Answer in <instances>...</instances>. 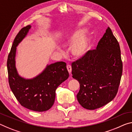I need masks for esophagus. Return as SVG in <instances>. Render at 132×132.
<instances>
[{
    "label": "esophagus",
    "instance_id": "1",
    "mask_svg": "<svg viewBox=\"0 0 132 132\" xmlns=\"http://www.w3.org/2000/svg\"><path fill=\"white\" fill-rule=\"evenodd\" d=\"M67 68L68 71L69 73H70V74H71V71H72L71 66L70 65H67Z\"/></svg>",
    "mask_w": 132,
    "mask_h": 132
}]
</instances>
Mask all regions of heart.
<instances>
[{
    "label": "heart",
    "instance_id": "heart-1",
    "mask_svg": "<svg viewBox=\"0 0 132 132\" xmlns=\"http://www.w3.org/2000/svg\"><path fill=\"white\" fill-rule=\"evenodd\" d=\"M85 30L80 29L76 30L67 36L64 44L71 45L70 52L75 58L80 59L86 55L90 45V38L88 35L81 38Z\"/></svg>",
    "mask_w": 132,
    "mask_h": 132
}]
</instances>
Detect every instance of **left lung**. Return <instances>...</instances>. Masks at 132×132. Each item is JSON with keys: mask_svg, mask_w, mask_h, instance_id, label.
<instances>
[{"mask_svg": "<svg viewBox=\"0 0 132 132\" xmlns=\"http://www.w3.org/2000/svg\"><path fill=\"white\" fill-rule=\"evenodd\" d=\"M120 53L119 42L108 28L97 49L72 64V77L80 86L77 98L82 107L95 110L114 99L122 74Z\"/></svg>", "mask_w": 132, "mask_h": 132, "instance_id": "1", "label": "left lung"}]
</instances>
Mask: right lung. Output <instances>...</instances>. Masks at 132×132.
Wrapping results in <instances>:
<instances>
[{"instance_id":"right-lung-1","label":"right lung","mask_w":132,"mask_h":132,"mask_svg":"<svg viewBox=\"0 0 132 132\" xmlns=\"http://www.w3.org/2000/svg\"><path fill=\"white\" fill-rule=\"evenodd\" d=\"M31 25L24 27L14 39L8 55L7 68L10 88L22 106L35 111H45L53 106L57 87L69 77L64 62L47 64L41 72L32 78L19 74L16 67V47L27 36Z\"/></svg>"}]
</instances>
